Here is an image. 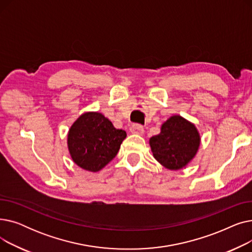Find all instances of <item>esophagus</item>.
<instances>
[{
    "label": "esophagus",
    "instance_id": "34e87169",
    "mask_svg": "<svg viewBox=\"0 0 252 252\" xmlns=\"http://www.w3.org/2000/svg\"><path fill=\"white\" fill-rule=\"evenodd\" d=\"M129 130L131 134H136V135H142L144 133V127L141 125L135 124L129 127Z\"/></svg>",
    "mask_w": 252,
    "mask_h": 252
}]
</instances>
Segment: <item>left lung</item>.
Here are the masks:
<instances>
[{
  "instance_id": "obj_1",
  "label": "left lung",
  "mask_w": 252,
  "mask_h": 252,
  "mask_svg": "<svg viewBox=\"0 0 252 252\" xmlns=\"http://www.w3.org/2000/svg\"><path fill=\"white\" fill-rule=\"evenodd\" d=\"M155 159L164 167L177 170L186 166L196 155L200 136L193 124L174 115L161 126L160 134L150 138Z\"/></svg>"
}]
</instances>
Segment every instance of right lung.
Here are the masks:
<instances>
[{
  "instance_id": "obj_1",
  "label": "right lung",
  "mask_w": 252,
  "mask_h": 252,
  "mask_svg": "<svg viewBox=\"0 0 252 252\" xmlns=\"http://www.w3.org/2000/svg\"><path fill=\"white\" fill-rule=\"evenodd\" d=\"M126 137V131L115 128L103 114L87 112L71 126L67 144L74 163L96 173L116 156Z\"/></svg>"
}]
</instances>
